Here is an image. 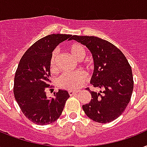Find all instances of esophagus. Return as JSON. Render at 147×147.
<instances>
[{
  "mask_svg": "<svg viewBox=\"0 0 147 147\" xmlns=\"http://www.w3.org/2000/svg\"><path fill=\"white\" fill-rule=\"evenodd\" d=\"M78 93V91L77 90H70L69 91V94H70V96H72V95H74V94H76Z\"/></svg>",
  "mask_w": 147,
  "mask_h": 147,
  "instance_id": "obj_1",
  "label": "esophagus"
}]
</instances>
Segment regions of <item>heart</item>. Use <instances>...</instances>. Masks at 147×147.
Listing matches in <instances>:
<instances>
[{
	"mask_svg": "<svg viewBox=\"0 0 147 147\" xmlns=\"http://www.w3.org/2000/svg\"><path fill=\"white\" fill-rule=\"evenodd\" d=\"M68 51L77 61H82L86 55L84 47L78 44H71L68 47ZM56 53H53L51 58L50 66L52 70L55 68ZM85 79L84 73L77 71L74 73H64L57 80V85L63 89L72 90L78 88Z\"/></svg>",
	"mask_w": 147,
	"mask_h": 147,
	"instance_id": "obj_1",
	"label": "heart"
}]
</instances>
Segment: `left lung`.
<instances>
[{
	"label": "left lung",
	"instance_id": "obj_1",
	"mask_svg": "<svg viewBox=\"0 0 147 147\" xmlns=\"http://www.w3.org/2000/svg\"><path fill=\"white\" fill-rule=\"evenodd\" d=\"M72 40L91 53L94 70L90 84L103 90L90 92L91 100L83 105L90 119L106 123L119 117L128 105L134 90L132 69L124 54L110 42L94 36L74 35Z\"/></svg>",
	"mask_w": 147,
	"mask_h": 147
}]
</instances>
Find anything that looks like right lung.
<instances>
[{
	"mask_svg": "<svg viewBox=\"0 0 147 147\" xmlns=\"http://www.w3.org/2000/svg\"><path fill=\"white\" fill-rule=\"evenodd\" d=\"M70 34H50L35 42L20 59L14 77L13 94L25 117L38 125L57 120L70 94L59 90L53 97L47 98L45 90L50 86L51 58L53 50Z\"/></svg>",
	"mask_w": 147,
	"mask_h": 147,
	"instance_id": "obj_1",
	"label": "right lung"
}]
</instances>
